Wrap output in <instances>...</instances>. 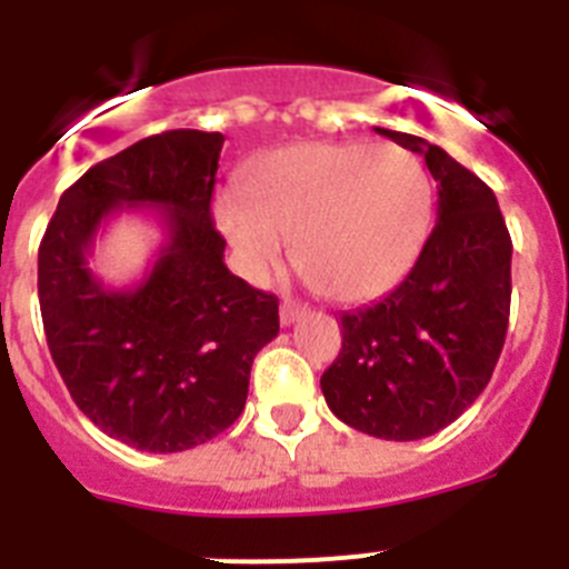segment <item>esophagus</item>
<instances>
[{"instance_id":"34e87169","label":"esophagus","mask_w":569,"mask_h":569,"mask_svg":"<svg viewBox=\"0 0 569 569\" xmlns=\"http://www.w3.org/2000/svg\"><path fill=\"white\" fill-rule=\"evenodd\" d=\"M301 316V308L299 305H296V301H281V310H279V319H281V325H284V328H288V325H293L296 319H299Z\"/></svg>"}]
</instances>
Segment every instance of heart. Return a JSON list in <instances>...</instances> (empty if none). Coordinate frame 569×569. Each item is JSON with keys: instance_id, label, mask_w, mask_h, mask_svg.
Segmentation results:
<instances>
[{"instance_id": "obj_1", "label": "heart", "mask_w": 569, "mask_h": 569, "mask_svg": "<svg viewBox=\"0 0 569 569\" xmlns=\"http://www.w3.org/2000/svg\"><path fill=\"white\" fill-rule=\"evenodd\" d=\"M248 199L222 193L216 222L241 270L264 281L288 259L333 301L390 290L425 241L433 188L399 144L305 142L256 164Z\"/></svg>"}]
</instances>
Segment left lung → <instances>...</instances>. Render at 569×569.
<instances>
[{
    "label": "left lung",
    "mask_w": 569,
    "mask_h": 569,
    "mask_svg": "<svg viewBox=\"0 0 569 569\" xmlns=\"http://www.w3.org/2000/svg\"><path fill=\"white\" fill-rule=\"evenodd\" d=\"M385 136L425 156L439 182V219L390 293L341 313V353L321 376V393L361 433L416 441L453 425L496 370L510 319L512 241L479 176L421 136Z\"/></svg>",
    "instance_id": "left-lung-1"
}]
</instances>
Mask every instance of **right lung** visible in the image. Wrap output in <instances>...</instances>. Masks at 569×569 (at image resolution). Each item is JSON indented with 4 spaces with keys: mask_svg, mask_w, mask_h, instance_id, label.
<instances>
[{
    "mask_svg": "<svg viewBox=\"0 0 569 569\" xmlns=\"http://www.w3.org/2000/svg\"><path fill=\"white\" fill-rule=\"evenodd\" d=\"M224 136L164 130L70 184L39 244V308L59 376L110 439L179 453L244 410L256 353L279 333V299L224 264L213 196ZM124 207H156L166 244L133 289L87 268L98 228Z\"/></svg>",
    "mask_w": 569,
    "mask_h": 569,
    "instance_id": "obj_1",
    "label": "right lung"
}]
</instances>
